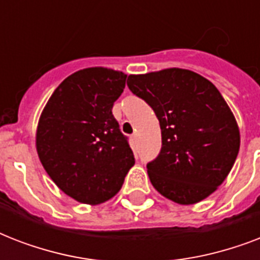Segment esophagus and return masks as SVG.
Wrapping results in <instances>:
<instances>
[{
    "label": "esophagus",
    "instance_id": "obj_1",
    "mask_svg": "<svg viewBox=\"0 0 260 260\" xmlns=\"http://www.w3.org/2000/svg\"><path fill=\"white\" fill-rule=\"evenodd\" d=\"M131 142H132V144H136V142H138V136H136V135H132V136H131Z\"/></svg>",
    "mask_w": 260,
    "mask_h": 260
}]
</instances>
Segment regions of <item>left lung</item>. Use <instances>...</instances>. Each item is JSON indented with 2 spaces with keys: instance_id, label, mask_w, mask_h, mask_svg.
<instances>
[{
  "instance_id": "obj_1",
  "label": "left lung",
  "mask_w": 260,
  "mask_h": 260,
  "mask_svg": "<svg viewBox=\"0 0 260 260\" xmlns=\"http://www.w3.org/2000/svg\"><path fill=\"white\" fill-rule=\"evenodd\" d=\"M126 85L160 124L162 150L147 165L152 186L181 205L209 197L225 181L240 148L238 122L217 87L177 67L129 75Z\"/></svg>"
}]
</instances>
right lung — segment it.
Segmentation results:
<instances>
[{"label":"right lung","instance_id":"obj_1","mask_svg":"<svg viewBox=\"0 0 260 260\" xmlns=\"http://www.w3.org/2000/svg\"><path fill=\"white\" fill-rule=\"evenodd\" d=\"M126 75L89 67L67 77L44 106L36 151L55 185L75 201L98 205L114 197L135 165L112 114Z\"/></svg>","mask_w":260,"mask_h":260}]
</instances>
